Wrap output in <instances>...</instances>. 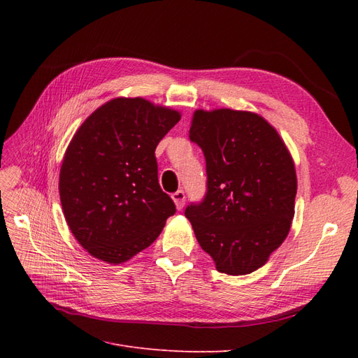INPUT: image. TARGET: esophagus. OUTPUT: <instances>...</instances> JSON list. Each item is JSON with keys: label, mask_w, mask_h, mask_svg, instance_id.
<instances>
[{"label": "esophagus", "mask_w": 358, "mask_h": 358, "mask_svg": "<svg viewBox=\"0 0 358 358\" xmlns=\"http://www.w3.org/2000/svg\"><path fill=\"white\" fill-rule=\"evenodd\" d=\"M171 199L175 201L178 210H180L185 206V192L183 191H176L175 194H171Z\"/></svg>", "instance_id": "1"}]
</instances>
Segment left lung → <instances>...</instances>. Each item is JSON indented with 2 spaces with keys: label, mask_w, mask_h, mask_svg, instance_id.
Instances as JSON below:
<instances>
[{
  "label": "left lung",
  "mask_w": 358,
  "mask_h": 358,
  "mask_svg": "<svg viewBox=\"0 0 358 358\" xmlns=\"http://www.w3.org/2000/svg\"><path fill=\"white\" fill-rule=\"evenodd\" d=\"M189 138L206 158L208 194L185 210L216 270L246 275L267 263L294 218V159L263 116L233 109H197Z\"/></svg>",
  "instance_id": "8db88e82"
}]
</instances>
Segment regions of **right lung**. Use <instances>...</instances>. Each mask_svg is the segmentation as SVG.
I'll use <instances>...</instances> for the list:
<instances>
[{
    "label": "right lung",
    "mask_w": 358,
    "mask_h": 358,
    "mask_svg": "<svg viewBox=\"0 0 358 358\" xmlns=\"http://www.w3.org/2000/svg\"><path fill=\"white\" fill-rule=\"evenodd\" d=\"M180 116L142 96H117L74 133L59 170V199L69 229L92 257L128 262L176 212L159 188L155 149Z\"/></svg>",
    "instance_id": "obj_1"
}]
</instances>
